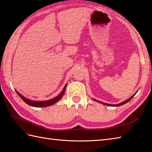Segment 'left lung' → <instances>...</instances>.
Returning a JSON list of instances; mask_svg holds the SVG:
<instances>
[{"label": "left lung", "instance_id": "left-lung-1", "mask_svg": "<svg viewBox=\"0 0 152 152\" xmlns=\"http://www.w3.org/2000/svg\"><path fill=\"white\" fill-rule=\"evenodd\" d=\"M137 93H135L132 96H131V97L129 98V99H128L127 100H126V101H124V102H121V103H119V104H107V103H104V102H100V101H96V100H95V99H93L94 100V101H97V102H100V103H102V104H104V105H106V106H121V105H123V104H125V103H127V102H128L129 101H130V100L133 97V96L135 95V94H136Z\"/></svg>", "mask_w": 152, "mask_h": 152}]
</instances>
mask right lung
<instances>
[{"label": "right lung", "instance_id": "right-lung-1", "mask_svg": "<svg viewBox=\"0 0 152 152\" xmlns=\"http://www.w3.org/2000/svg\"><path fill=\"white\" fill-rule=\"evenodd\" d=\"M66 85L64 87V88L63 89V91H61V93L60 94L57 96L56 97H55L52 99H50V100H48V101H31V100L28 99L27 98L24 97L23 96H22L20 93L19 92H18L16 91V93H18V95L20 96L21 99L25 103H27V104H28L29 106H33V107H46V106H49L50 105H52L55 103L57 102V101H59V100L62 98V96H63L64 91H65V89H66Z\"/></svg>", "mask_w": 152, "mask_h": 152}]
</instances>
